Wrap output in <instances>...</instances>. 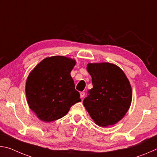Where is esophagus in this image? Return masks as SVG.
<instances>
[{"label": "esophagus", "mask_w": 157, "mask_h": 157, "mask_svg": "<svg viewBox=\"0 0 157 157\" xmlns=\"http://www.w3.org/2000/svg\"><path fill=\"white\" fill-rule=\"evenodd\" d=\"M85 95H86V93H85L84 92H81L80 93V97L81 98H83L85 97Z\"/></svg>", "instance_id": "1"}]
</instances>
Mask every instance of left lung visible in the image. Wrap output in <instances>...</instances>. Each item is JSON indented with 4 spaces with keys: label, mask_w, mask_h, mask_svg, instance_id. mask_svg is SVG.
I'll return each instance as SVG.
<instances>
[{
    "label": "left lung",
    "mask_w": 157,
    "mask_h": 157,
    "mask_svg": "<svg viewBox=\"0 0 157 157\" xmlns=\"http://www.w3.org/2000/svg\"><path fill=\"white\" fill-rule=\"evenodd\" d=\"M87 70L92 76L93 87L83 105L97 125H114L124 117L131 105L130 81L121 69L112 63H88Z\"/></svg>",
    "instance_id": "left-lung-1"
}]
</instances>
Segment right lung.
Listing matches in <instances>:
<instances>
[{
  "instance_id": "1",
  "label": "right lung",
  "mask_w": 157,
  "mask_h": 157,
  "mask_svg": "<svg viewBox=\"0 0 157 157\" xmlns=\"http://www.w3.org/2000/svg\"><path fill=\"white\" fill-rule=\"evenodd\" d=\"M76 60L63 56L45 58L29 73L25 93L29 108L40 120L51 122L81 101L70 75Z\"/></svg>"
}]
</instances>
